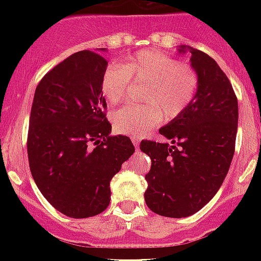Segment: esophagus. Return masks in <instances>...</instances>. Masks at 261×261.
I'll list each match as a JSON object with an SVG mask.
<instances>
[{
    "label": "esophagus",
    "instance_id": "34e87169",
    "mask_svg": "<svg viewBox=\"0 0 261 261\" xmlns=\"http://www.w3.org/2000/svg\"><path fill=\"white\" fill-rule=\"evenodd\" d=\"M131 141H133V143H134V146L137 147V149H138V146H139V139H138V138H133V139H131Z\"/></svg>",
    "mask_w": 261,
    "mask_h": 261
}]
</instances>
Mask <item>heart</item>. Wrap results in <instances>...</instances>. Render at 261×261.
Returning <instances> with one entry per match:
<instances>
[{
    "instance_id": "heart-1",
    "label": "heart",
    "mask_w": 261,
    "mask_h": 261,
    "mask_svg": "<svg viewBox=\"0 0 261 261\" xmlns=\"http://www.w3.org/2000/svg\"><path fill=\"white\" fill-rule=\"evenodd\" d=\"M130 81L145 84L142 106L124 107L112 116L116 133L130 137L147 134L164 119L177 118L194 101L198 75L190 66L160 51L145 50L127 58L120 66H108L100 81V89L110 106L126 98Z\"/></svg>"
}]
</instances>
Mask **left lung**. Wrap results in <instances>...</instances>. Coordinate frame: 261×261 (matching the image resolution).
I'll list each match as a JSON object with an SVG mask.
<instances>
[{
  "instance_id": "left-lung-1",
  "label": "left lung",
  "mask_w": 261,
  "mask_h": 261,
  "mask_svg": "<svg viewBox=\"0 0 261 261\" xmlns=\"http://www.w3.org/2000/svg\"><path fill=\"white\" fill-rule=\"evenodd\" d=\"M177 51L190 53L198 75L194 101L160 128L172 145L142 141L139 146L151 160L145 202L169 218L190 217L214 198L230 168L239 123L237 97L218 63L190 46Z\"/></svg>"
}]
</instances>
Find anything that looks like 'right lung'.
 <instances>
[{"mask_svg":"<svg viewBox=\"0 0 261 261\" xmlns=\"http://www.w3.org/2000/svg\"><path fill=\"white\" fill-rule=\"evenodd\" d=\"M107 66L97 53L79 51L35 90L27 142L31 173L51 206L70 218L106 210L111 180L135 151L128 137L111 135L100 89Z\"/></svg>","mask_w":261,"mask_h":261,"instance_id":"obj_1","label":"right lung"}]
</instances>
